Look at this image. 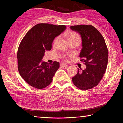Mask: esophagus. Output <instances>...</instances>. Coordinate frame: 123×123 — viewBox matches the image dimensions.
Masks as SVG:
<instances>
[{"label":"esophagus","instance_id":"obj_1","mask_svg":"<svg viewBox=\"0 0 123 123\" xmlns=\"http://www.w3.org/2000/svg\"><path fill=\"white\" fill-rule=\"evenodd\" d=\"M60 66L62 67H66L68 66V65H66V64H65V63L62 62V63H61V64H60Z\"/></svg>","mask_w":123,"mask_h":123}]
</instances>
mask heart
<instances>
[{
  "instance_id": "heart-1",
  "label": "heart",
  "mask_w": 123,
  "mask_h": 123,
  "mask_svg": "<svg viewBox=\"0 0 123 123\" xmlns=\"http://www.w3.org/2000/svg\"><path fill=\"white\" fill-rule=\"evenodd\" d=\"M66 37H67V39H68V42H69L70 40H79L80 42L81 40L80 36V35L79 34H77V33L74 32H70L68 33L67 34H66ZM58 39V37H56L53 41V44H55L56 43ZM71 56L72 55H71L64 56H63V59H64L65 61H67L69 60V57H71Z\"/></svg>"
}]
</instances>
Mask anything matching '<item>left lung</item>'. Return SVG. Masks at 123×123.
Returning <instances> with one entry per match:
<instances>
[{
    "instance_id": "obj_1",
    "label": "left lung",
    "mask_w": 123,
    "mask_h": 123,
    "mask_svg": "<svg viewBox=\"0 0 123 123\" xmlns=\"http://www.w3.org/2000/svg\"><path fill=\"white\" fill-rule=\"evenodd\" d=\"M70 28L81 35L83 48L80 61L87 66L85 70L78 68L72 80L77 88L87 90L96 87L101 80L107 69L108 51L103 36L93 26L77 25Z\"/></svg>"
}]
</instances>
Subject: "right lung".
I'll return each mask as SVG.
<instances>
[{
    "label": "right lung",
    "mask_w": 123,
    "mask_h": 123,
    "mask_svg": "<svg viewBox=\"0 0 123 123\" xmlns=\"http://www.w3.org/2000/svg\"><path fill=\"white\" fill-rule=\"evenodd\" d=\"M66 28L64 25L38 24L30 30L21 41L17 53L18 71L32 87L41 89L51 83L59 63L54 61L48 64L42 59L46 51L51 50L54 39Z\"/></svg>",
    "instance_id": "obj_1"
}]
</instances>
